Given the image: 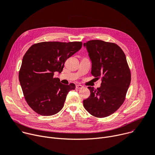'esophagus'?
<instances>
[{
    "instance_id": "34e87169",
    "label": "esophagus",
    "mask_w": 155,
    "mask_h": 155,
    "mask_svg": "<svg viewBox=\"0 0 155 155\" xmlns=\"http://www.w3.org/2000/svg\"><path fill=\"white\" fill-rule=\"evenodd\" d=\"M84 88V87L82 86V85H76V88L77 89H81V88Z\"/></svg>"
}]
</instances>
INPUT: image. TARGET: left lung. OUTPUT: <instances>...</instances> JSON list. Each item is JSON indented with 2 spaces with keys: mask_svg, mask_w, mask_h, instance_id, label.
<instances>
[{
  "mask_svg": "<svg viewBox=\"0 0 155 155\" xmlns=\"http://www.w3.org/2000/svg\"><path fill=\"white\" fill-rule=\"evenodd\" d=\"M91 60V75L99 79L101 87H88L90 97L84 107L97 118L115 113L123 104L131 82V71L126 56L116 44L93 40L84 43Z\"/></svg>",
  "mask_w": 155,
  "mask_h": 155,
  "instance_id": "8db88e82",
  "label": "left lung"
}]
</instances>
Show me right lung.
<instances>
[{"instance_id": "1", "label": "right lung", "mask_w": 155, "mask_h": 155, "mask_svg": "<svg viewBox=\"0 0 155 155\" xmlns=\"http://www.w3.org/2000/svg\"><path fill=\"white\" fill-rule=\"evenodd\" d=\"M82 47L81 42H43L25 54L18 78L29 107L38 114L51 116L64 107L68 93L75 85H64L54 73H61L65 61Z\"/></svg>"}]
</instances>
